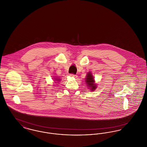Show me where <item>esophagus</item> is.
Instances as JSON below:
<instances>
[{
    "mask_svg": "<svg viewBox=\"0 0 147 147\" xmlns=\"http://www.w3.org/2000/svg\"><path fill=\"white\" fill-rule=\"evenodd\" d=\"M70 76L72 77H74V78H76L77 77V75H76V74H70Z\"/></svg>",
    "mask_w": 147,
    "mask_h": 147,
    "instance_id": "34e87169",
    "label": "esophagus"
}]
</instances>
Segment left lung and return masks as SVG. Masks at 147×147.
Returning a JSON list of instances; mask_svg holds the SVG:
<instances>
[{
	"label": "left lung",
	"mask_w": 147,
	"mask_h": 147,
	"mask_svg": "<svg viewBox=\"0 0 147 147\" xmlns=\"http://www.w3.org/2000/svg\"><path fill=\"white\" fill-rule=\"evenodd\" d=\"M85 79L86 83L88 85V86L90 88L91 90L94 91L96 88V85L94 83V77L92 76V74L90 73H88Z\"/></svg>",
	"instance_id": "1"
}]
</instances>
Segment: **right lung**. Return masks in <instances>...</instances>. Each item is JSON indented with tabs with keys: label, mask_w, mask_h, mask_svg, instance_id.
Listing matches in <instances>:
<instances>
[{
	"label": "right lung",
	"mask_w": 147,
	"mask_h": 147,
	"mask_svg": "<svg viewBox=\"0 0 147 147\" xmlns=\"http://www.w3.org/2000/svg\"><path fill=\"white\" fill-rule=\"evenodd\" d=\"M55 79L57 80H59V79Z\"/></svg>",
	"instance_id": "obj_1"
}]
</instances>
